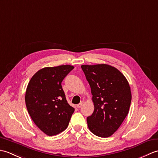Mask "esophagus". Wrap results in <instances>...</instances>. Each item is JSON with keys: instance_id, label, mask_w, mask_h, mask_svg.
Returning <instances> with one entry per match:
<instances>
[{"instance_id": "34e87169", "label": "esophagus", "mask_w": 158, "mask_h": 158, "mask_svg": "<svg viewBox=\"0 0 158 158\" xmlns=\"http://www.w3.org/2000/svg\"><path fill=\"white\" fill-rule=\"evenodd\" d=\"M83 104H84V102L83 101H81V102H80L79 104H78V105H77V107L78 109H79V108H81V107L83 105Z\"/></svg>"}]
</instances>
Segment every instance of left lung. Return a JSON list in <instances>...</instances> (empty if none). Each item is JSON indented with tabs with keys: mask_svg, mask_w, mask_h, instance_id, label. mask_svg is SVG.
Listing matches in <instances>:
<instances>
[{
	"mask_svg": "<svg viewBox=\"0 0 158 158\" xmlns=\"http://www.w3.org/2000/svg\"><path fill=\"white\" fill-rule=\"evenodd\" d=\"M91 88L94 110L87 117L89 130L98 136L113 135L129 112L132 100L130 87L123 74L105 64L82 65Z\"/></svg>",
	"mask_w": 158,
	"mask_h": 158,
	"instance_id": "left-lung-1",
	"label": "left lung"
}]
</instances>
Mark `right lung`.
<instances>
[{"label":"right lung","mask_w":158,"mask_h":158,"mask_svg":"<svg viewBox=\"0 0 158 158\" xmlns=\"http://www.w3.org/2000/svg\"><path fill=\"white\" fill-rule=\"evenodd\" d=\"M73 69L70 65L45 67L32 76L26 88L25 102L29 115L48 136L66 130L75 111L67 102L61 85Z\"/></svg>","instance_id":"obj_1"}]
</instances>
